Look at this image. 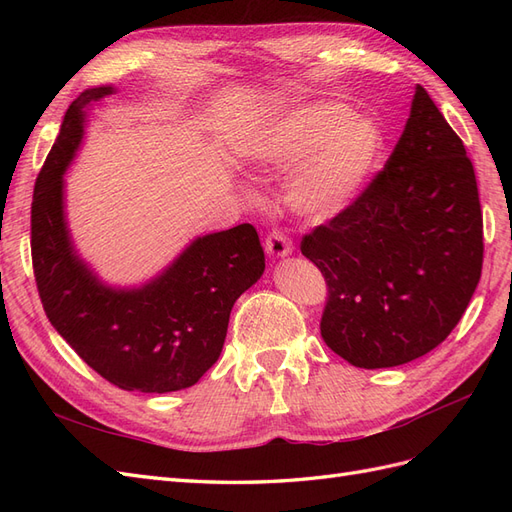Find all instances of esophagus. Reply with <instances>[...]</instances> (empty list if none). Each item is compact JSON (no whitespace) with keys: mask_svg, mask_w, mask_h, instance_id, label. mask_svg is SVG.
<instances>
[{"mask_svg":"<svg viewBox=\"0 0 512 512\" xmlns=\"http://www.w3.org/2000/svg\"><path fill=\"white\" fill-rule=\"evenodd\" d=\"M265 250L273 258H284V256L292 254V243L282 230H273V232H269V237L265 239Z\"/></svg>","mask_w":512,"mask_h":512,"instance_id":"esophagus-1","label":"esophagus"}]
</instances>
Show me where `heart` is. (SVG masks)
<instances>
[{"label": "heart", "mask_w": 512, "mask_h": 512, "mask_svg": "<svg viewBox=\"0 0 512 512\" xmlns=\"http://www.w3.org/2000/svg\"><path fill=\"white\" fill-rule=\"evenodd\" d=\"M384 136L371 119L339 102H312L247 138L243 158L260 170L286 173V205L309 222L350 209L374 179Z\"/></svg>", "instance_id": "1"}]
</instances>
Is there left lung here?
Masks as SVG:
<instances>
[{
    "instance_id": "1",
    "label": "left lung",
    "mask_w": 512,
    "mask_h": 512,
    "mask_svg": "<svg viewBox=\"0 0 512 512\" xmlns=\"http://www.w3.org/2000/svg\"><path fill=\"white\" fill-rule=\"evenodd\" d=\"M301 252L329 286L324 344L354 367L410 363L457 327L483 269V213L466 147L421 85L382 173Z\"/></svg>"
}]
</instances>
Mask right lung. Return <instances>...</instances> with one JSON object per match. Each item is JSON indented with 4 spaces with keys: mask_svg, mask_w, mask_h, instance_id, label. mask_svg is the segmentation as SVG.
Here are the masks:
<instances>
[{
    "mask_svg": "<svg viewBox=\"0 0 512 512\" xmlns=\"http://www.w3.org/2000/svg\"><path fill=\"white\" fill-rule=\"evenodd\" d=\"M115 91L85 89L61 121L34 188V275L46 318L104 380L123 391H181L220 359L230 309L265 273V252L256 228L239 224L196 237L143 286L100 280L74 247L64 175L83 143L87 108Z\"/></svg>",
    "mask_w": 512,
    "mask_h": 512,
    "instance_id": "add662e5",
    "label": "right lung"
}]
</instances>
